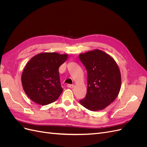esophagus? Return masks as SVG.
Here are the masks:
<instances>
[{
    "mask_svg": "<svg viewBox=\"0 0 147 147\" xmlns=\"http://www.w3.org/2000/svg\"><path fill=\"white\" fill-rule=\"evenodd\" d=\"M74 86V84H68L67 85V87L69 88H73Z\"/></svg>",
    "mask_w": 147,
    "mask_h": 147,
    "instance_id": "esophagus-1",
    "label": "esophagus"
}]
</instances>
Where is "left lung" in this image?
I'll use <instances>...</instances> for the list:
<instances>
[{"label": "left lung", "mask_w": 147, "mask_h": 147, "mask_svg": "<svg viewBox=\"0 0 147 147\" xmlns=\"http://www.w3.org/2000/svg\"><path fill=\"white\" fill-rule=\"evenodd\" d=\"M79 58L88 73L86 95L80 103L91 111L103 110L115 100L121 89L118 65L112 56L98 49L80 54Z\"/></svg>", "instance_id": "8db88e82"}]
</instances>
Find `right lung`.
I'll return each mask as SVG.
<instances>
[{
	"label": "right lung",
	"instance_id": "obj_1",
	"mask_svg": "<svg viewBox=\"0 0 147 147\" xmlns=\"http://www.w3.org/2000/svg\"><path fill=\"white\" fill-rule=\"evenodd\" d=\"M68 58L67 54L41 53L26 64L21 75L23 90L36 104L46 105L58 99L63 91L59 67Z\"/></svg>",
	"mask_w": 147,
	"mask_h": 147
}]
</instances>
